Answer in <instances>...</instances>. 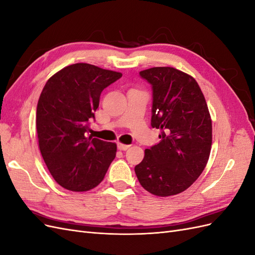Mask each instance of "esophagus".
I'll return each instance as SVG.
<instances>
[{"instance_id":"esophagus-1","label":"esophagus","mask_w":255,"mask_h":255,"mask_svg":"<svg viewBox=\"0 0 255 255\" xmlns=\"http://www.w3.org/2000/svg\"><path fill=\"white\" fill-rule=\"evenodd\" d=\"M118 149L119 150H121V151H126V150H128V148H129V144H123V143H121V142H118Z\"/></svg>"}]
</instances>
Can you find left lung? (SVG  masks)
Instances as JSON below:
<instances>
[{
	"instance_id": "left-lung-1",
	"label": "left lung",
	"mask_w": 255,
	"mask_h": 255,
	"mask_svg": "<svg viewBox=\"0 0 255 255\" xmlns=\"http://www.w3.org/2000/svg\"><path fill=\"white\" fill-rule=\"evenodd\" d=\"M152 86V128L160 141L135 167L141 186L158 197L186 190L202 173L212 148V119L196 80L172 67L139 72Z\"/></svg>"
}]
</instances>
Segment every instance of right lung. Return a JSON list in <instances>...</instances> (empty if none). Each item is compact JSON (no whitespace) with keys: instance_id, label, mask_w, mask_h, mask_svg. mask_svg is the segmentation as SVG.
<instances>
[{"instance_id":"obj_1","label":"right lung","mask_w":255,"mask_h":255,"mask_svg":"<svg viewBox=\"0 0 255 255\" xmlns=\"http://www.w3.org/2000/svg\"><path fill=\"white\" fill-rule=\"evenodd\" d=\"M120 72L89 64L61 69L44 85L37 104L36 128L42 158L61 187L87 191L101 183L116 157L117 145L89 132L100 96Z\"/></svg>"}]
</instances>
